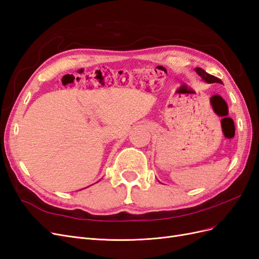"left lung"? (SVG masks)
Wrapping results in <instances>:
<instances>
[{"instance_id": "left-lung-1", "label": "left lung", "mask_w": 259, "mask_h": 259, "mask_svg": "<svg viewBox=\"0 0 259 259\" xmlns=\"http://www.w3.org/2000/svg\"><path fill=\"white\" fill-rule=\"evenodd\" d=\"M195 71H197V73L202 77V79L207 83H222L221 79H218V77L211 74H208L206 71H204V70L201 68H195Z\"/></svg>"}]
</instances>
